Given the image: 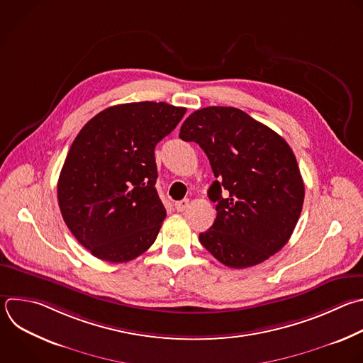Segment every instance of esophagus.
<instances>
[{
    "instance_id": "34e87169",
    "label": "esophagus",
    "mask_w": 363,
    "mask_h": 363,
    "mask_svg": "<svg viewBox=\"0 0 363 363\" xmlns=\"http://www.w3.org/2000/svg\"><path fill=\"white\" fill-rule=\"evenodd\" d=\"M188 206H189V199H182V201L175 202V209H177L178 212H184Z\"/></svg>"
}]
</instances>
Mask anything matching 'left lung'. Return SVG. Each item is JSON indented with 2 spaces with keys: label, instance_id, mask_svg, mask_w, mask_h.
<instances>
[{
  "label": "left lung",
  "instance_id": "1",
  "mask_svg": "<svg viewBox=\"0 0 363 363\" xmlns=\"http://www.w3.org/2000/svg\"><path fill=\"white\" fill-rule=\"evenodd\" d=\"M179 138L206 154L216 181L213 225L201 244L220 264L242 269L275 255L289 240L305 198V186L288 143L247 112L206 106L192 112ZM228 191L222 197L221 189Z\"/></svg>",
  "mask_w": 363,
  "mask_h": 363
}]
</instances>
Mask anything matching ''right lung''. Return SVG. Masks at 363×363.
Segmentation results:
<instances>
[{
  "instance_id": "1",
  "label": "right lung",
  "mask_w": 363,
  "mask_h": 363,
  "mask_svg": "<svg viewBox=\"0 0 363 363\" xmlns=\"http://www.w3.org/2000/svg\"><path fill=\"white\" fill-rule=\"evenodd\" d=\"M167 102L109 106L74 140L58 179V205L78 242L108 262H128L157 239L167 211L158 196L155 145L184 113Z\"/></svg>"
}]
</instances>
